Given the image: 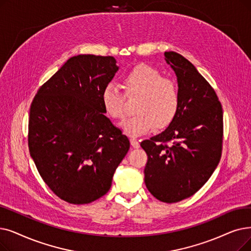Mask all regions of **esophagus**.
<instances>
[{
    "label": "esophagus",
    "mask_w": 251,
    "mask_h": 251,
    "mask_svg": "<svg viewBox=\"0 0 251 251\" xmlns=\"http://www.w3.org/2000/svg\"><path fill=\"white\" fill-rule=\"evenodd\" d=\"M130 143H131V146H132L134 149H138V148L140 147L139 141H138L135 137H131V138H130Z\"/></svg>",
    "instance_id": "obj_1"
}]
</instances>
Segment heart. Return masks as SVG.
Wrapping results in <instances>:
<instances>
[{
    "label": "heart",
    "instance_id": "b5f03b06",
    "mask_svg": "<svg viewBox=\"0 0 251 251\" xmlns=\"http://www.w3.org/2000/svg\"><path fill=\"white\" fill-rule=\"evenodd\" d=\"M123 84L127 95H139L134 105L136 114L120 124L128 135H141L155 126L164 128L176 118L179 104L177 87L156 69L139 64L125 74ZM100 100L107 116L115 120L124 117V96L117 86L106 84Z\"/></svg>",
    "mask_w": 251,
    "mask_h": 251
}]
</instances>
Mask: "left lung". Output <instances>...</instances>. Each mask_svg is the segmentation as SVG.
Here are the masks:
<instances>
[{
    "instance_id": "1",
    "label": "left lung",
    "mask_w": 251,
    "mask_h": 251,
    "mask_svg": "<svg viewBox=\"0 0 251 251\" xmlns=\"http://www.w3.org/2000/svg\"><path fill=\"white\" fill-rule=\"evenodd\" d=\"M164 55L176 75L178 111L164 131L140 146L148 155V190L162 202L176 203L199 191L219 165L223 107L194 64L176 52H165Z\"/></svg>"
}]
</instances>
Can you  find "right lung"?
<instances>
[{
    "instance_id": "add662e5",
    "label": "right lung",
    "mask_w": 251,
    "mask_h": 251,
    "mask_svg": "<svg viewBox=\"0 0 251 251\" xmlns=\"http://www.w3.org/2000/svg\"><path fill=\"white\" fill-rule=\"evenodd\" d=\"M118 70L113 56H73L31 102L30 157L51 191L69 203H91L105 195L130 148L104 116L100 100Z\"/></svg>"
}]
</instances>
